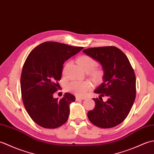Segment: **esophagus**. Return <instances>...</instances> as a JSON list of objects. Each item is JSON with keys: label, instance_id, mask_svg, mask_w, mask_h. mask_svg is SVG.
I'll return each mask as SVG.
<instances>
[{"label": "esophagus", "instance_id": "esophagus-1", "mask_svg": "<svg viewBox=\"0 0 154 154\" xmlns=\"http://www.w3.org/2000/svg\"><path fill=\"white\" fill-rule=\"evenodd\" d=\"M84 99H85V98H84V97H76V100H84Z\"/></svg>", "mask_w": 154, "mask_h": 154}]
</instances>
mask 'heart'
Returning a JSON list of instances; mask_svg holds the SVG:
<instances>
[{
    "instance_id": "obj_1",
    "label": "heart",
    "mask_w": 154,
    "mask_h": 154,
    "mask_svg": "<svg viewBox=\"0 0 154 154\" xmlns=\"http://www.w3.org/2000/svg\"><path fill=\"white\" fill-rule=\"evenodd\" d=\"M77 62L81 68L86 72H89V75L96 81H99L103 76V70L102 68L95 67L97 64V61L92 57L87 55H81L77 59ZM68 64H66L63 68L62 73H65ZM92 84L88 81H73L67 84L66 90L69 92L73 93L78 96H83L89 91Z\"/></svg>"
}]
</instances>
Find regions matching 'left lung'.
<instances>
[{
  "label": "left lung",
  "mask_w": 154,
  "mask_h": 154,
  "mask_svg": "<svg viewBox=\"0 0 154 154\" xmlns=\"http://www.w3.org/2000/svg\"><path fill=\"white\" fill-rule=\"evenodd\" d=\"M85 54L100 62L104 71L103 83L94 91L95 106L87 113L88 119L102 128H113L128 115L135 100L136 75L126 55L115 46L85 49ZM107 96L104 102L102 97Z\"/></svg>",
  "instance_id": "obj_1"
}]
</instances>
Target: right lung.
I'll return each mask as SVG.
<instances>
[{
	"label": "right lung",
	"mask_w": 154,
	"mask_h": 154,
	"mask_svg": "<svg viewBox=\"0 0 154 154\" xmlns=\"http://www.w3.org/2000/svg\"><path fill=\"white\" fill-rule=\"evenodd\" d=\"M83 49L45 42L32 50L23 65L20 87L23 103L34 122L45 128H56L67 122L74 95L66 93L54 99L64 62Z\"/></svg>",
	"instance_id": "add662e5"
}]
</instances>
